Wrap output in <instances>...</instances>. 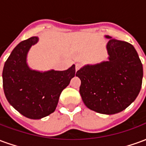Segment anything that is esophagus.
<instances>
[{
	"mask_svg": "<svg viewBox=\"0 0 146 146\" xmlns=\"http://www.w3.org/2000/svg\"><path fill=\"white\" fill-rule=\"evenodd\" d=\"M80 67H81V64L76 63V71H77V70H79L80 69Z\"/></svg>",
	"mask_w": 146,
	"mask_h": 146,
	"instance_id": "34e87169",
	"label": "esophagus"
}]
</instances>
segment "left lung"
Here are the masks:
<instances>
[{"mask_svg": "<svg viewBox=\"0 0 146 146\" xmlns=\"http://www.w3.org/2000/svg\"><path fill=\"white\" fill-rule=\"evenodd\" d=\"M110 39L107 62L85 66L76 72L81 80L80 94L90 110L115 114L128 107L140 92L143 67L133 45Z\"/></svg>", "mask_w": 146, "mask_h": 146, "instance_id": "left-lung-1", "label": "left lung"}]
</instances>
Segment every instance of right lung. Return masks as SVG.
Instances as JSON below:
<instances>
[{
  "instance_id": "obj_1",
  "label": "right lung",
  "mask_w": 146,
  "mask_h": 146,
  "mask_svg": "<svg viewBox=\"0 0 146 146\" xmlns=\"http://www.w3.org/2000/svg\"><path fill=\"white\" fill-rule=\"evenodd\" d=\"M38 37L32 36L20 42L13 49L3 69V88L8 102L22 115L40 119L50 115L57 106L64 88L76 75L75 65L64 71L44 73L30 70L27 54Z\"/></svg>"
}]
</instances>
